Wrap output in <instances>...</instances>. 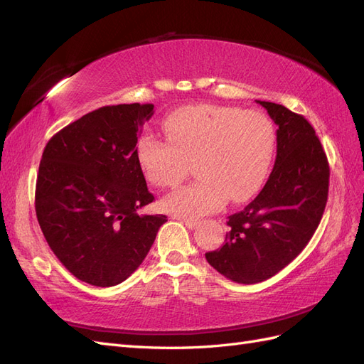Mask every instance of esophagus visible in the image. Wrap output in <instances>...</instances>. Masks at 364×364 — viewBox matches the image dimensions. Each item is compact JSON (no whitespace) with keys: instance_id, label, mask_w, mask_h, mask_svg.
Here are the masks:
<instances>
[{"instance_id":"obj_1","label":"esophagus","mask_w":364,"mask_h":364,"mask_svg":"<svg viewBox=\"0 0 364 364\" xmlns=\"http://www.w3.org/2000/svg\"><path fill=\"white\" fill-rule=\"evenodd\" d=\"M182 223L188 229H194L200 225L199 220H193V218H182Z\"/></svg>"}]
</instances>
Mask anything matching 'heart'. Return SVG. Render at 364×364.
<instances>
[{
	"label": "heart",
	"mask_w": 364,
	"mask_h": 364,
	"mask_svg": "<svg viewBox=\"0 0 364 364\" xmlns=\"http://www.w3.org/2000/svg\"><path fill=\"white\" fill-rule=\"evenodd\" d=\"M164 132L168 141L153 135L138 139V161L159 188L179 185L194 164L199 181L162 200L165 211L186 218L214 213L226 199L249 200L266 182L277 150L272 119L240 107H183L165 118Z\"/></svg>",
	"instance_id": "obj_1"
}]
</instances>
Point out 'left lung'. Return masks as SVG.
<instances>
[{"instance_id":"left-lung-1","label":"left lung","mask_w":364,"mask_h":364,"mask_svg":"<svg viewBox=\"0 0 364 364\" xmlns=\"http://www.w3.org/2000/svg\"><path fill=\"white\" fill-rule=\"evenodd\" d=\"M257 103L278 126L273 171L255 199L229 215L225 245L205 253L218 273L240 284L266 281L299 255L321 223L329 186L326 155L305 117Z\"/></svg>"}]
</instances>
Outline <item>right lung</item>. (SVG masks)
<instances>
[{"instance_id":"right-lung-1","label":"right lung","mask_w":364,"mask_h":364,"mask_svg":"<svg viewBox=\"0 0 364 364\" xmlns=\"http://www.w3.org/2000/svg\"><path fill=\"white\" fill-rule=\"evenodd\" d=\"M153 105L103 106L59 130L42 153L35 208L50 249L77 279L112 287L127 279L165 215H139L155 200L136 155Z\"/></svg>"}]
</instances>
